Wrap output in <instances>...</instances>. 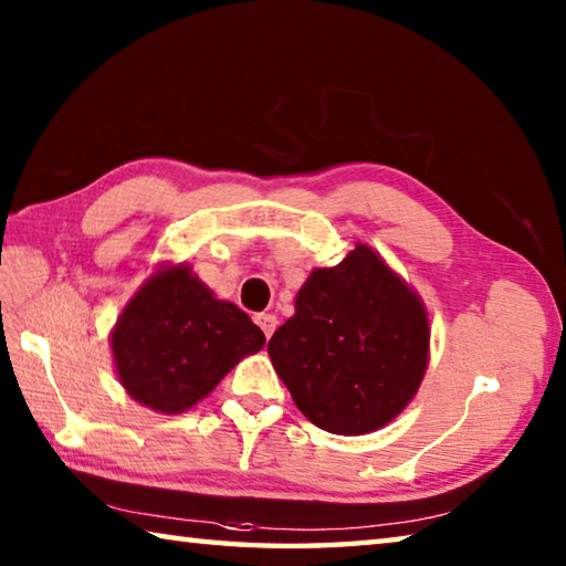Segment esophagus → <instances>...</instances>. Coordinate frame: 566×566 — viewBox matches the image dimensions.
<instances>
[{
    "label": "esophagus",
    "instance_id": "obj_1",
    "mask_svg": "<svg viewBox=\"0 0 566 566\" xmlns=\"http://www.w3.org/2000/svg\"><path fill=\"white\" fill-rule=\"evenodd\" d=\"M254 322L260 324V329L264 332V337L270 339L272 334H274V329H276V317H274V314H266V312H262V314H256Z\"/></svg>",
    "mask_w": 566,
    "mask_h": 566
}]
</instances>
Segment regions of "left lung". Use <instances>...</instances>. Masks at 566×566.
I'll use <instances>...</instances> for the list:
<instances>
[{"instance_id":"1","label":"left lung","mask_w":566,"mask_h":566,"mask_svg":"<svg viewBox=\"0 0 566 566\" xmlns=\"http://www.w3.org/2000/svg\"><path fill=\"white\" fill-rule=\"evenodd\" d=\"M266 352L312 424L367 434L417 395L429 361L427 310L375 249L357 244L310 274Z\"/></svg>"}]
</instances>
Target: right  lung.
Here are the masks:
<instances>
[{"label": "right lung", "instance_id": "obj_1", "mask_svg": "<svg viewBox=\"0 0 566 566\" xmlns=\"http://www.w3.org/2000/svg\"><path fill=\"white\" fill-rule=\"evenodd\" d=\"M117 377L132 399L179 415L205 399L264 334L232 302L217 300L187 264L139 286L112 329Z\"/></svg>", "mask_w": 566, "mask_h": 566}]
</instances>
